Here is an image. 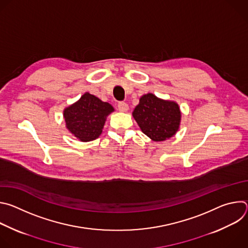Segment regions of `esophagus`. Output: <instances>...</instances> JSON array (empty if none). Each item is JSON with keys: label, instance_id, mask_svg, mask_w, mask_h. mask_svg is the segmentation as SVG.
Masks as SVG:
<instances>
[{"label": "esophagus", "instance_id": "esophagus-1", "mask_svg": "<svg viewBox=\"0 0 248 248\" xmlns=\"http://www.w3.org/2000/svg\"><path fill=\"white\" fill-rule=\"evenodd\" d=\"M118 109L121 112H126L128 110V105L125 102H119Z\"/></svg>", "mask_w": 248, "mask_h": 248}]
</instances>
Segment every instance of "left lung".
Instances as JSON below:
<instances>
[{
    "mask_svg": "<svg viewBox=\"0 0 248 248\" xmlns=\"http://www.w3.org/2000/svg\"><path fill=\"white\" fill-rule=\"evenodd\" d=\"M132 116L143 133L155 141L171 137L181 122L178 104L161 100L151 93L140 98Z\"/></svg>",
    "mask_w": 248,
    "mask_h": 248,
    "instance_id": "left-lung-1",
    "label": "left lung"
}]
</instances>
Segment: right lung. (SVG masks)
<instances>
[{"label":"right lung","mask_w":248,"mask_h":248,"mask_svg":"<svg viewBox=\"0 0 248 248\" xmlns=\"http://www.w3.org/2000/svg\"><path fill=\"white\" fill-rule=\"evenodd\" d=\"M114 111L112 105L85 93L63 112L67 129L84 142L94 140L102 132L106 117Z\"/></svg>","instance_id":"obj_1"}]
</instances>
